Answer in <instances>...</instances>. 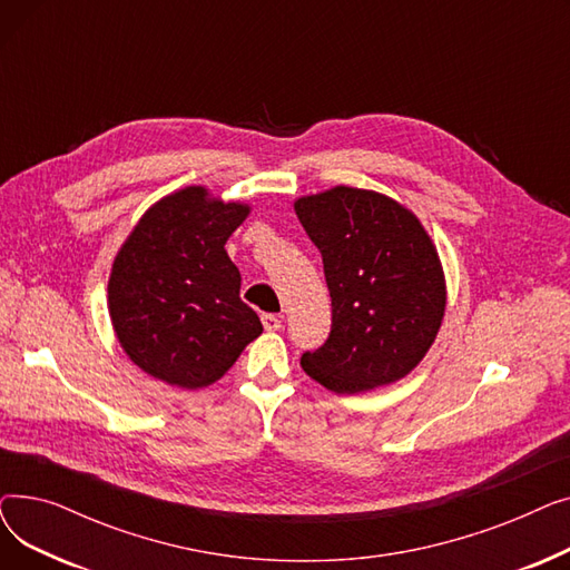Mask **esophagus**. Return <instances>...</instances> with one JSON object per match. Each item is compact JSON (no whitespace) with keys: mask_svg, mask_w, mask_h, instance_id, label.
<instances>
[{"mask_svg":"<svg viewBox=\"0 0 570 570\" xmlns=\"http://www.w3.org/2000/svg\"><path fill=\"white\" fill-rule=\"evenodd\" d=\"M261 321H263V327H265L267 333H277L279 327H282V318L275 316V314H263Z\"/></svg>","mask_w":570,"mask_h":570,"instance_id":"1","label":"esophagus"}]
</instances>
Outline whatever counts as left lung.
<instances>
[{"label": "left lung", "mask_w": 570, "mask_h": 570, "mask_svg": "<svg viewBox=\"0 0 570 570\" xmlns=\"http://www.w3.org/2000/svg\"><path fill=\"white\" fill-rule=\"evenodd\" d=\"M323 256L333 297L327 342L301 357L307 376L342 395L391 385L421 365L445 314L434 239L400 200L337 185L293 200Z\"/></svg>", "instance_id": "1"}]
</instances>
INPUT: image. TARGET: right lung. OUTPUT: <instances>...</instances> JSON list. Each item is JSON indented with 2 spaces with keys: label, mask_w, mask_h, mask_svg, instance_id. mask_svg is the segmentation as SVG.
Instances as JSON below:
<instances>
[{
  "label": "right lung",
  "mask_w": 570,
  "mask_h": 570,
  "mask_svg": "<svg viewBox=\"0 0 570 570\" xmlns=\"http://www.w3.org/2000/svg\"><path fill=\"white\" fill-rule=\"evenodd\" d=\"M249 213V203L191 185L149 205L129 230L112 258L108 314L145 374L183 391L213 385L263 333L224 249Z\"/></svg>",
  "instance_id": "1"
}]
</instances>
